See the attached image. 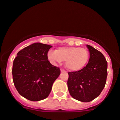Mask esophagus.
Here are the masks:
<instances>
[{
    "label": "esophagus",
    "mask_w": 120,
    "mask_h": 120,
    "mask_svg": "<svg viewBox=\"0 0 120 120\" xmlns=\"http://www.w3.org/2000/svg\"><path fill=\"white\" fill-rule=\"evenodd\" d=\"M60 71H61V72H66V71H65V70H64V69H60Z\"/></svg>",
    "instance_id": "obj_1"
}]
</instances>
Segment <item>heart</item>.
<instances>
[{
	"label": "heart",
	"instance_id": "obj_1",
	"mask_svg": "<svg viewBox=\"0 0 120 120\" xmlns=\"http://www.w3.org/2000/svg\"><path fill=\"white\" fill-rule=\"evenodd\" d=\"M47 57L53 64L61 63L65 60V66L68 70L77 72L86 66L89 59V53L84 48L61 47L56 51H49Z\"/></svg>",
	"mask_w": 120,
	"mask_h": 120
}]
</instances>
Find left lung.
<instances>
[{
	"label": "left lung",
	"mask_w": 120,
	"mask_h": 120,
	"mask_svg": "<svg viewBox=\"0 0 120 120\" xmlns=\"http://www.w3.org/2000/svg\"><path fill=\"white\" fill-rule=\"evenodd\" d=\"M90 53L89 61L83 69L68 72L67 84L71 96L81 102H90L101 93L106 84L108 63L101 52L86 45Z\"/></svg>",
	"instance_id": "left-lung-1"
}]
</instances>
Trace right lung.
Returning a JSON list of instances; mask_svg holds the SVG:
<instances>
[{"instance_id":"add662e5","label":"right lung","mask_w":120,"mask_h":120,"mask_svg":"<svg viewBox=\"0 0 120 120\" xmlns=\"http://www.w3.org/2000/svg\"><path fill=\"white\" fill-rule=\"evenodd\" d=\"M51 47L34 43L20 50L14 59L12 71L14 85L19 94L29 100L47 98L60 74L59 68L48 60L47 53Z\"/></svg>"}]
</instances>
